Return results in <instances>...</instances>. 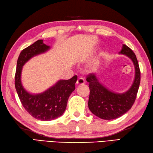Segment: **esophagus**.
Wrapping results in <instances>:
<instances>
[{"mask_svg":"<svg viewBox=\"0 0 153 153\" xmlns=\"http://www.w3.org/2000/svg\"><path fill=\"white\" fill-rule=\"evenodd\" d=\"M85 83V80L83 79V78H79V79H77V82H76V84L77 85H83Z\"/></svg>","mask_w":153,"mask_h":153,"instance_id":"esophagus-1","label":"esophagus"}]
</instances>
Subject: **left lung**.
<instances>
[{"instance_id": "left-lung-1", "label": "left lung", "mask_w": 153, "mask_h": 153, "mask_svg": "<svg viewBox=\"0 0 153 153\" xmlns=\"http://www.w3.org/2000/svg\"><path fill=\"white\" fill-rule=\"evenodd\" d=\"M119 54L128 56L134 66V81L126 91L119 93L111 91L102 84L94 74L87 77L90 88L88 108L94 115L104 120L119 118L130 110L136 100L140 87V70L135 53L130 48L123 44Z\"/></svg>"}]
</instances>
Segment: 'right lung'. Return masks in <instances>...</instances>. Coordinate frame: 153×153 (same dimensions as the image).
<instances>
[{"label": "right lung", "mask_w": 153, "mask_h": 153, "mask_svg": "<svg viewBox=\"0 0 153 153\" xmlns=\"http://www.w3.org/2000/svg\"><path fill=\"white\" fill-rule=\"evenodd\" d=\"M51 49L43 40H39L21 51L17 59L15 76V87L24 108L35 119L48 121L61 116L65 112L68 98L75 90L77 76L68 80L60 79L43 93H30L21 82L23 66L35 56L41 55Z\"/></svg>", "instance_id": "obj_1"}]
</instances>
